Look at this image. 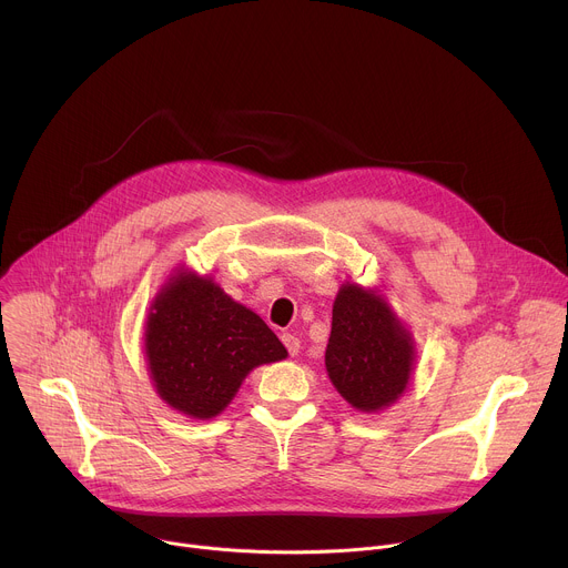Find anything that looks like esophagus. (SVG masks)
Returning <instances> with one entry per match:
<instances>
[{
	"label": "esophagus",
	"mask_w": 568,
	"mask_h": 568,
	"mask_svg": "<svg viewBox=\"0 0 568 568\" xmlns=\"http://www.w3.org/2000/svg\"><path fill=\"white\" fill-rule=\"evenodd\" d=\"M281 342L285 344V348H287V353H290L292 357L301 353V342H298V337H296V335H292V333H283V335H281Z\"/></svg>",
	"instance_id": "obj_1"
}]
</instances>
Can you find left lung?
<instances>
[{"instance_id":"8db88e82","label":"left lung","mask_w":568,"mask_h":568,"mask_svg":"<svg viewBox=\"0 0 568 568\" xmlns=\"http://www.w3.org/2000/svg\"><path fill=\"white\" fill-rule=\"evenodd\" d=\"M416 362L412 331L377 287L344 283L333 305L326 371L362 414H379L407 390Z\"/></svg>"}]
</instances>
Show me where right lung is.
<instances>
[{
  "mask_svg": "<svg viewBox=\"0 0 568 568\" xmlns=\"http://www.w3.org/2000/svg\"><path fill=\"white\" fill-rule=\"evenodd\" d=\"M143 353L156 395L195 420L220 416L256 366L287 357L254 310L184 265L150 303Z\"/></svg>",
  "mask_w": 568,
  "mask_h": 568,
  "instance_id": "1",
  "label": "right lung"
}]
</instances>
